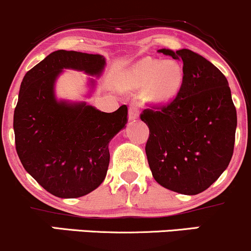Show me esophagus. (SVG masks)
I'll return each instance as SVG.
<instances>
[{
  "label": "esophagus",
  "instance_id": "esophagus-1",
  "mask_svg": "<svg viewBox=\"0 0 251 251\" xmlns=\"http://www.w3.org/2000/svg\"><path fill=\"white\" fill-rule=\"evenodd\" d=\"M139 117V107L137 104L132 103L130 106V109H128V120L130 121H134L136 119H138Z\"/></svg>",
  "mask_w": 251,
  "mask_h": 251
}]
</instances>
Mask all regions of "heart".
Here are the masks:
<instances>
[{"instance_id":"obj_1","label":"heart","mask_w":251,"mask_h":251,"mask_svg":"<svg viewBox=\"0 0 251 251\" xmlns=\"http://www.w3.org/2000/svg\"><path fill=\"white\" fill-rule=\"evenodd\" d=\"M126 84L133 90L145 86L148 99L163 103L175 98L183 82V69L175 60H161L147 57L128 69L125 75Z\"/></svg>"}]
</instances>
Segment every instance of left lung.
Instances as JSON below:
<instances>
[{
    "mask_svg": "<svg viewBox=\"0 0 251 251\" xmlns=\"http://www.w3.org/2000/svg\"><path fill=\"white\" fill-rule=\"evenodd\" d=\"M158 52L183 63L174 100L143 111L150 133L145 145L153 178L186 195L207 189L226 169L235 147L237 113L226 77L191 50Z\"/></svg>",
    "mask_w": 251,
    "mask_h": 251,
    "instance_id": "left-lung-1",
    "label": "left lung"
}]
</instances>
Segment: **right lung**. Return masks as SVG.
<instances>
[{
    "mask_svg": "<svg viewBox=\"0 0 251 251\" xmlns=\"http://www.w3.org/2000/svg\"><path fill=\"white\" fill-rule=\"evenodd\" d=\"M104 64L100 54L58 50L21 82L14 111L16 152L26 172L54 197L79 198L98 188L108 169L109 142L127 124L126 104L104 113L54 96L63 69L100 76Z\"/></svg>",
    "mask_w": 251,
    "mask_h": 251,
    "instance_id": "obj_1",
    "label": "right lung"
}]
</instances>
